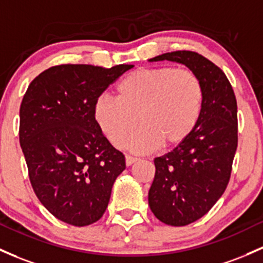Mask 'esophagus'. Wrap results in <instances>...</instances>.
Masks as SVG:
<instances>
[{"instance_id":"34e87169","label":"esophagus","mask_w":263,"mask_h":263,"mask_svg":"<svg viewBox=\"0 0 263 263\" xmlns=\"http://www.w3.org/2000/svg\"><path fill=\"white\" fill-rule=\"evenodd\" d=\"M137 161L136 157H132V156H126V164L127 166H131Z\"/></svg>"}]
</instances>
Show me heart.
I'll list each match as a JSON object with an SVG mask.
<instances>
[{
  "instance_id": "b5f03b06",
  "label": "heart",
  "mask_w": 263,
  "mask_h": 263,
  "mask_svg": "<svg viewBox=\"0 0 263 263\" xmlns=\"http://www.w3.org/2000/svg\"><path fill=\"white\" fill-rule=\"evenodd\" d=\"M203 101V85L193 71L174 66L140 68L120 81L116 100L96 101L95 120L115 147L125 145L140 122L142 127L128 147L146 154L187 140L200 121Z\"/></svg>"
}]
</instances>
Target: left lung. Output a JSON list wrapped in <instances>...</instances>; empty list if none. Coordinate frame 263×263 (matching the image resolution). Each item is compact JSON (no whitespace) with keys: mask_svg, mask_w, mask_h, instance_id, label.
Listing matches in <instances>:
<instances>
[{"mask_svg":"<svg viewBox=\"0 0 263 263\" xmlns=\"http://www.w3.org/2000/svg\"><path fill=\"white\" fill-rule=\"evenodd\" d=\"M164 60L187 66L204 88L197 126L181 145L155 158L148 191L149 209L158 220L186 226L206 215L229 184L237 149V102L223 71L197 52H167L148 61Z\"/></svg>","mask_w":263,"mask_h":263,"instance_id":"left-lung-1","label":"left lung"}]
</instances>
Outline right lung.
Returning <instances> with one entry per match:
<instances>
[{"label": "right lung", "mask_w": 263, "mask_h": 263, "mask_svg": "<svg viewBox=\"0 0 263 263\" xmlns=\"http://www.w3.org/2000/svg\"><path fill=\"white\" fill-rule=\"evenodd\" d=\"M134 65H60L28 86L20 107V143L36 196L56 218L88 226L105 213L126 168L95 120V103Z\"/></svg>", "instance_id": "right-lung-1"}]
</instances>
